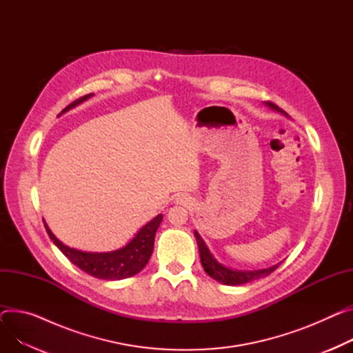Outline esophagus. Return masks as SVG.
I'll return each instance as SVG.
<instances>
[{"mask_svg": "<svg viewBox=\"0 0 353 353\" xmlns=\"http://www.w3.org/2000/svg\"><path fill=\"white\" fill-rule=\"evenodd\" d=\"M178 199H179L178 202L182 203V205H186V203H188V198H178Z\"/></svg>", "mask_w": 353, "mask_h": 353, "instance_id": "obj_1", "label": "esophagus"}]
</instances>
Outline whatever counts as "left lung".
Returning <instances> with one entry per match:
<instances>
[{"label": "left lung", "instance_id": "left-lung-1", "mask_svg": "<svg viewBox=\"0 0 353 353\" xmlns=\"http://www.w3.org/2000/svg\"><path fill=\"white\" fill-rule=\"evenodd\" d=\"M268 104H270V107L279 108L273 103H268ZM195 237H196L198 246H199V254H201V261H202L203 270L206 271V273L212 279H214L216 281H219L222 284H226V285L246 284V283H250V281H254L257 279H261V277H265V276L271 274L280 265V264H276V265L270 267V268L257 270V271H236V270H230V268L223 267L222 264H219L218 261H216L212 257V254L209 253L206 245L203 243L202 237L198 234V232H195Z\"/></svg>", "mask_w": 353, "mask_h": 353}]
</instances>
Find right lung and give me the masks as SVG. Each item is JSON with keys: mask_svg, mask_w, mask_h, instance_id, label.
Segmentation results:
<instances>
[{"mask_svg": "<svg viewBox=\"0 0 353 353\" xmlns=\"http://www.w3.org/2000/svg\"><path fill=\"white\" fill-rule=\"evenodd\" d=\"M90 96L92 94H86L83 97L76 99L73 103L63 108L62 113L88 100ZM161 221L162 214L155 216L151 222H148L143 229H140V232L135 234V237L125 248L112 253H83L70 249L53 236L46 225L45 229L52 241L58 246V249L74 265H77L80 270H83L85 273L103 280H123L140 273L148 263L154 250V237Z\"/></svg>", "mask_w": 353, "mask_h": 353, "instance_id": "add662e5", "label": "right lung"}]
</instances>
